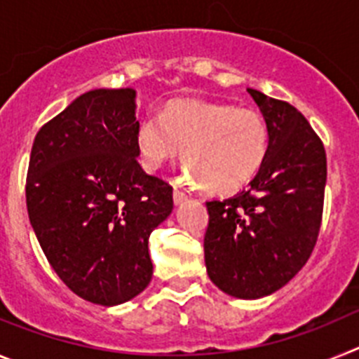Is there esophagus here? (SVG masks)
<instances>
[{
    "label": "esophagus",
    "mask_w": 359,
    "mask_h": 359,
    "mask_svg": "<svg viewBox=\"0 0 359 359\" xmlns=\"http://www.w3.org/2000/svg\"><path fill=\"white\" fill-rule=\"evenodd\" d=\"M172 198H174V203H176V205H182V203L185 201V199L189 198V196H187L185 192H183V190H180L176 187V189H174V192H172Z\"/></svg>",
    "instance_id": "1"
}]
</instances>
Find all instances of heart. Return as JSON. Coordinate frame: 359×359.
I'll use <instances>...</instances> for the list:
<instances>
[{
	"instance_id": "1",
	"label": "heart",
	"mask_w": 359,
	"mask_h": 359,
	"mask_svg": "<svg viewBox=\"0 0 359 359\" xmlns=\"http://www.w3.org/2000/svg\"><path fill=\"white\" fill-rule=\"evenodd\" d=\"M136 149L154 172L183 149L190 177L214 194H230L250 183L268 156L269 129L261 113L219 102L172 100L160 118L136 128Z\"/></svg>"
}]
</instances>
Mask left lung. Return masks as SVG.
Returning a JSON list of instances; mask_svg holds the SVG:
<instances>
[{
  "label": "left lung",
  "mask_w": 359,
  "mask_h": 359,
  "mask_svg": "<svg viewBox=\"0 0 359 359\" xmlns=\"http://www.w3.org/2000/svg\"><path fill=\"white\" fill-rule=\"evenodd\" d=\"M269 129V147L248 189L208 201L205 264L236 298L275 293L304 268L318 239L327 158L306 116L248 88Z\"/></svg>",
  "instance_id": "8db88e82"
}]
</instances>
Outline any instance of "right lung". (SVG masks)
Segmentation results:
<instances>
[{"label": "right lung", "instance_id": "add662e5", "mask_svg": "<svg viewBox=\"0 0 359 359\" xmlns=\"http://www.w3.org/2000/svg\"><path fill=\"white\" fill-rule=\"evenodd\" d=\"M138 123L135 90H91L44 123L32 145V228L59 278L100 306L149 286V236L172 212V187L136 160Z\"/></svg>", "mask_w": 359, "mask_h": 359}]
</instances>
